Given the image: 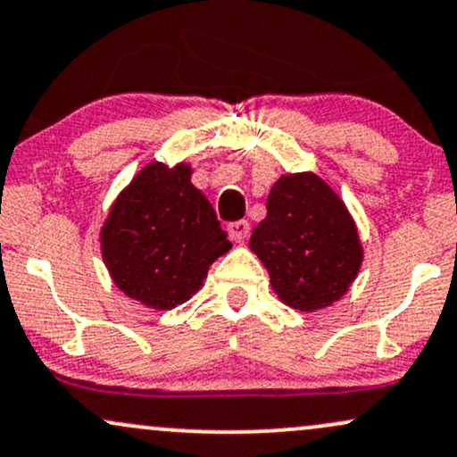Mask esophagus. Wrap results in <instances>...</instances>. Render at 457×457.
I'll return each instance as SVG.
<instances>
[{
	"label": "esophagus",
	"mask_w": 457,
	"mask_h": 457,
	"mask_svg": "<svg viewBox=\"0 0 457 457\" xmlns=\"http://www.w3.org/2000/svg\"><path fill=\"white\" fill-rule=\"evenodd\" d=\"M228 232H229V238H232L234 243H245L246 236H249V232H251V225H249V221H234V223H229Z\"/></svg>",
	"instance_id": "esophagus-1"
}]
</instances>
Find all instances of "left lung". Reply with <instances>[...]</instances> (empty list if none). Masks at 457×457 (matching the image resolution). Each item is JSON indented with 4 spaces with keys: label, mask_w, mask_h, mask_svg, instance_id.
Returning <instances> with one entry per match:
<instances>
[{
    "label": "left lung",
    "mask_w": 457,
    "mask_h": 457,
    "mask_svg": "<svg viewBox=\"0 0 457 457\" xmlns=\"http://www.w3.org/2000/svg\"><path fill=\"white\" fill-rule=\"evenodd\" d=\"M266 208L249 246L270 274L278 300L312 312L343 298L360 272L364 249L337 191L315 172L281 174Z\"/></svg>",
    "instance_id": "left-lung-1"
}]
</instances>
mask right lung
Here are the masks:
<instances>
[{
	"instance_id": "obj_1",
	"label": "right lung",
	"mask_w": 457,
	"mask_h": 457,
	"mask_svg": "<svg viewBox=\"0 0 457 457\" xmlns=\"http://www.w3.org/2000/svg\"><path fill=\"white\" fill-rule=\"evenodd\" d=\"M100 245L114 285L155 311L189 300L211 263L232 249L185 162L142 168L110 206Z\"/></svg>"
}]
</instances>
